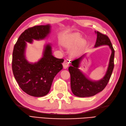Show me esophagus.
Listing matches in <instances>:
<instances>
[{"mask_svg":"<svg viewBox=\"0 0 126 126\" xmlns=\"http://www.w3.org/2000/svg\"><path fill=\"white\" fill-rule=\"evenodd\" d=\"M63 68L64 69H66L68 67V62L67 60H65L64 61V62L63 63Z\"/></svg>","mask_w":126,"mask_h":126,"instance_id":"1","label":"esophagus"}]
</instances>
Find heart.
Wrapping results in <instances>:
<instances>
[{"instance_id":"obj_1","label":"heart","mask_w":126,"mask_h":126,"mask_svg":"<svg viewBox=\"0 0 126 126\" xmlns=\"http://www.w3.org/2000/svg\"><path fill=\"white\" fill-rule=\"evenodd\" d=\"M77 44V46L71 51L73 55H77L80 53L85 45L86 41L81 39V37L78 33H74L66 39L63 43V45L68 48H71Z\"/></svg>"}]
</instances>
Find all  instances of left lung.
I'll return each instance as SVG.
<instances>
[{
	"instance_id": "1",
	"label": "left lung",
	"mask_w": 126,
	"mask_h": 126,
	"mask_svg": "<svg viewBox=\"0 0 126 126\" xmlns=\"http://www.w3.org/2000/svg\"><path fill=\"white\" fill-rule=\"evenodd\" d=\"M97 38L95 47L102 45H108L111 51L107 71L105 75L98 81H92L87 78L85 75L78 68L80 63L85 54L82 57L72 61V66H69L68 71L71 75V87L72 93L74 95L80 97L94 96L104 89L110 80L114 68V58L115 51L109 38L100 32H95Z\"/></svg>"
}]
</instances>
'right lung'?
Returning a JSON list of instances; mask_svg holds the SVG:
<instances>
[{"label":"right lung","instance_id":"obj_1","mask_svg":"<svg viewBox=\"0 0 126 126\" xmlns=\"http://www.w3.org/2000/svg\"><path fill=\"white\" fill-rule=\"evenodd\" d=\"M49 24L29 28L21 33L14 46L12 67L19 87L31 96L41 97L48 93L55 75L63 69V59L52 55L51 44L45 46L43 56L38 62L30 63L25 58L26 43L43 40L50 33Z\"/></svg>","mask_w":126,"mask_h":126}]
</instances>
